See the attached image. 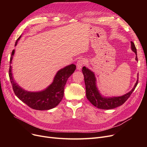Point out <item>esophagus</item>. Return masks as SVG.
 Here are the masks:
<instances>
[{
	"label": "esophagus",
	"mask_w": 147,
	"mask_h": 147,
	"mask_svg": "<svg viewBox=\"0 0 147 147\" xmlns=\"http://www.w3.org/2000/svg\"><path fill=\"white\" fill-rule=\"evenodd\" d=\"M86 63V61L84 59H83V58H81L78 61V63H77V69H78V70H80V69H82V67Z\"/></svg>",
	"instance_id": "34e87169"
}]
</instances>
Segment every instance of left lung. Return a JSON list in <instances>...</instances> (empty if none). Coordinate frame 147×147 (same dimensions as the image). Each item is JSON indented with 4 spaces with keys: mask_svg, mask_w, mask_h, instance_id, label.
I'll return each mask as SVG.
<instances>
[{
    "mask_svg": "<svg viewBox=\"0 0 147 147\" xmlns=\"http://www.w3.org/2000/svg\"><path fill=\"white\" fill-rule=\"evenodd\" d=\"M130 43L131 49L134 52H135L136 55L135 59L136 61H138L137 52L135 44L132 42H131ZM82 73L84 76V83H85L86 95L87 99L92 105L98 108V109L102 110L113 109L124 104L134 91L138 82V80L135 84L134 87L128 93L120 96L106 97L102 95L97 88L96 79L94 73L86 67H83Z\"/></svg>",
    "mask_w": 147,
    "mask_h": 147,
    "instance_id": "8db88e82",
    "label": "left lung"
}]
</instances>
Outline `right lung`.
<instances>
[{"instance_id": "add662e5", "label": "right lung", "mask_w": 147, "mask_h": 147, "mask_svg": "<svg viewBox=\"0 0 147 147\" xmlns=\"http://www.w3.org/2000/svg\"><path fill=\"white\" fill-rule=\"evenodd\" d=\"M21 37V35L15 42V46ZM14 53L15 49L12 51L10 58L9 76L15 95L21 101L34 110H48L57 107L63 99L67 81L74 72L76 66L72 64L60 69L54 77L52 83L44 90L37 92L28 91L19 86L13 79L11 64Z\"/></svg>"}]
</instances>
